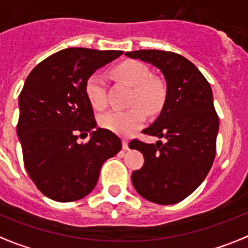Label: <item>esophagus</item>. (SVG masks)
Masks as SVG:
<instances>
[{"label": "esophagus", "mask_w": 248, "mask_h": 248, "mask_svg": "<svg viewBox=\"0 0 248 248\" xmlns=\"http://www.w3.org/2000/svg\"><path fill=\"white\" fill-rule=\"evenodd\" d=\"M122 149L128 150V141L127 140H122Z\"/></svg>", "instance_id": "obj_1"}]
</instances>
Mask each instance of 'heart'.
<instances>
[{"instance_id": "heart-1", "label": "heart", "mask_w": 248, "mask_h": 248, "mask_svg": "<svg viewBox=\"0 0 248 248\" xmlns=\"http://www.w3.org/2000/svg\"><path fill=\"white\" fill-rule=\"evenodd\" d=\"M114 72L121 79L134 87L132 105H142L151 113L161 108L165 99V89L161 83L151 79V73L145 64L136 60H127L120 64ZM85 95L95 109L106 107V80L102 73L95 72L88 77L85 82ZM142 108L135 106L126 111H109L99 117V124L114 134L128 136L142 127L146 121V112Z\"/></svg>"}]
</instances>
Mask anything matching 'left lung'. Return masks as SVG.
<instances>
[{
  "mask_svg": "<svg viewBox=\"0 0 248 248\" xmlns=\"http://www.w3.org/2000/svg\"><path fill=\"white\" fill-rule=\"evenodd\" d=\"M161 72L166 95L161 112L143 134L165 139L145 143L134 140L130 149L143 154L145 163L131 180L141 197L161 205L175 204L203 183L216 156L219 121L213 93L194 64L179 54L161 50L126 53Z\"/></svg>",
  "mask_w": 248,
  "mask_h": 248,
  "instance_id": "obj_1",
  "label": "left lung"
}]
</instances>
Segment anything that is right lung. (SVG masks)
<instances>
[{
    "mask_svg": "<svg viewBox=\"0 0 248 248\" xmlns=\"http://www.w3.org/2000/svg\"><path fill=\"white\" fill-rule=\"evenodd\" d=\"M122 55L121 50L68 47L31 70L20 97L17 136L26 171L37 189L57 202L84 198L106 160L122 147L120 137L97 127L85 82ZM90 134L87 144L76 141Z\"/></svg>",
    "mask_w": 248,
    "mask_h": 248,
    "instance_id": "add662e5",
    "label": "right lung"
}]
</instances>
